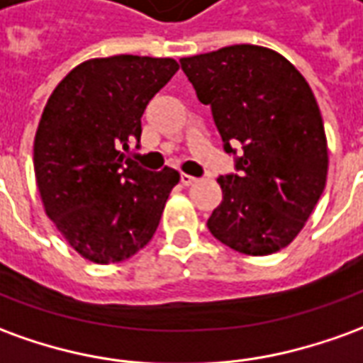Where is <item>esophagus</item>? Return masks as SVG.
I'll use <instances>...</instances> for the list:
<instances>
[{
    "mask_svg": "<svg viewBox=\"0 0 363 363\" xmlns=\"http://www.w3.org/2000/svg\"><path fill=\"white\" fill-rule=\"evenodd\" d=\"M181 182L184 184V186H190V184H194V182H196V179H194V177H190V174L182 173L181 174Z\"/></svg>",
    "mask_w": 363,
    "mask_h": 363,
    "instance_id": "1",
    "label": "esophagus"
}]
</instances>
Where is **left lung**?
Returning a JSON list of instances; mask_svg holds the SVG:
<instances>
[{"label": "left lung", "mask_w": 363, "mask_h": 363, "mask_svg": "<svg viewBox=\"0 0 363 363\" xmlns=\"http://www.w3.org/2000/svg\"><path fill=\"white\" fill-rule=\"evenodd\" d=\"M184 74L235 155L220 177L222 202L208 218L220 242L245 255H269L293 242L313 214L328 173V147L314 94L279 52L257 45L181 58Z\"/></svg>", "instance_id": "1"}]
</instances>
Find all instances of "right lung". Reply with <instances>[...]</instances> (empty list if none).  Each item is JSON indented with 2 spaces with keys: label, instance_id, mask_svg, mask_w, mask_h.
Segmentation results:
<instances>
[{
  "label": "right lung",
  "instance_id": "obj_1",
  "mask_svg": "<svg viewBox=\"0 0 363 363\" xmlns=\"http://www.w3.org/2000/svg\"><path fill=\"white\" fill-rule=\"evenodd\" d=\"M177 70L173 58H92L50 94L33 145L35 179L47 216L84 259H129L155 234L181 174L145 171L128 153L139 149L147 104Z\"/></svg>",
  "mask_w": 363,
  "mask_h": 363
}]
</instances>
